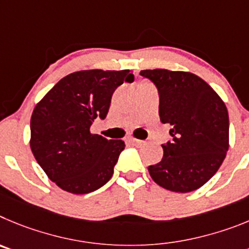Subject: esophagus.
Here are the masks:
<instances>
[{
    "label": "esophagus",
    "instance_id": "1",
    "mask_svg": "<svg viewBox=\"0 0 249 249\" xmlns=\"http://www.w3.org/2000/svg\"><path fill=\"white\" fill-rule=\"evenodd\" d=\"M129 142H130V144L135 145V146H140V145H142V144H144V141L138 140V139H134V138L129 139Z\"/></svg>",
    "mask_w": 249,
    "mask_h": 249
}]
</instances>
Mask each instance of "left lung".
Instances as JSON below:
<instances>
[{"label": "left lung", "instance_id": "1", "mask_svg": "<svg viewBox=\"0 0 249 249\" xmlns=\"http://www.w3.org/2000/svg\"><path fill=\"white\" fill-rule=\"evenodd\" d=\"M140 75L155 84L161 123L172 126V140L161 145V161L147 167L150 176L169 191L183 194L200 189L227 154L230 120L225 103L192 73L146 69Z\"/></svg>", "mask_w": 249, "mask_h": 249}]
</instances>
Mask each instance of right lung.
<instances>
[{
  "label": "right lung",
  "instance_id": "right-lung-1",
  "mask_svg": "<svg viewBox=\"0 0 249 249\" xmlns=\"http://www.w3.org/2000/svg\"><path fill=\"white\" fill-rule=\"evenodd\" d=\"M124 82H134L126 69L74 71L36 105L31 150L47 176L64 191L89 194L113 176L125 142L91 134L90 126L97 118H107L111 95Z\"/></svg>",
  "mask_w": 249,
  "mask_h": 249
}]
</instances>
